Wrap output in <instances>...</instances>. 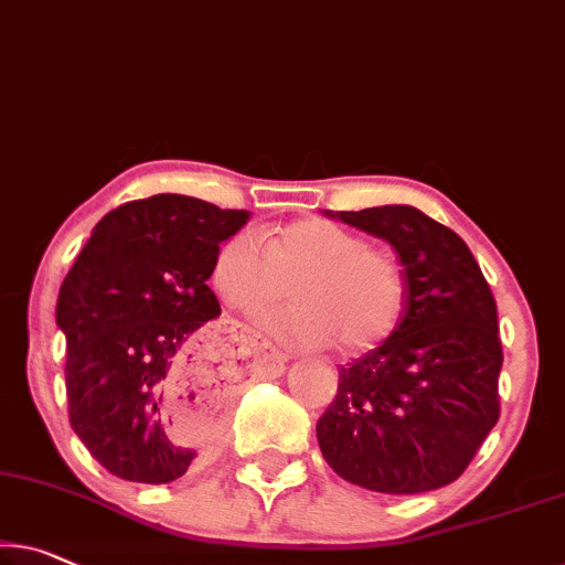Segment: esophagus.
Instances as JSON below:
<instances>
[{
	"mask_svg": "<svg viewBox=\"0 0 565 565\" xmlns=\"http://www.w3.org/2000/svg\"><path fill=\"white\" fill-rule=\"evenodd\" d=\"M255 339H259V351H263L265 362H267V364H277V366H280V370H282V362H285L282 354H277L275 347H273V343H269L267 339H263V337H255Z\"/></svg>",
	"mask_w": 565,
	"mask_h": 565,
	"instance_id": "esophagus-1",
	"label": "esophagus"
}]
</instances>
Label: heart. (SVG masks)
Wrapping results in <instances>:
<instances>
[{"label":"heart","instance_id":"heart-1","mask_svg":"<svg viewBox=\"0 0 565 565\" xmlns=\"http://www.w3.org/2000/svg\"><path fill=\"white\" fill-rule=\"evenodd\" d=\"M211 280L226 306L255 316L296 285L298 306L263 318L265 329L298 349L339 339L349 354L387 341L405 310V277L390 252L326 218L236 234L214 259Z\"/></svg>","mask_w":565,"mask_h":565}]
</instances>
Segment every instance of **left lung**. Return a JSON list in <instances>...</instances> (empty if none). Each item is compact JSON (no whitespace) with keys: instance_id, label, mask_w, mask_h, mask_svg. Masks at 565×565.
I'll use <instances>...</instances> for the list:
<instances>
[{"instance_id":"obj_1","label":"left lung","mask_w":565,"mask_h":565,"mask_svg":"<svg viewBox=\"0 0 565 565\" xmlns=\"http://www.w3.org/2000/svg\"><path fill=\"white\" fill-rule=\"evenodd\" d=\"M395 247L399 326L339 370L318 418L326 463L372 492L420 494L463 473L500 420L497 302L466 242L413 206L329 211Z\"/></svg>"}]
</instances>
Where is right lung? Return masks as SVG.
<instances>
[{
	"label": "right lung",
	"mask_w": 565,
	"mask_h": 565,
	"mask_svg": "<svg viewBox=\"0 0 565 565\" xmlns=\"http://www.w3.org/2000/svg\"><path fill=\"white\" fill-rule=\"evenodd\" d=\"M247 218L191 195L129 201L94 226L65 275L55 321L71 428L114 477L168 484L199 459L191 430L211 436L199 411L224 377L201 349L199 329L222 313L206 282L218 244Z\"/></svg>",
	"instance_id": "obj_1"
}]
</instances>
